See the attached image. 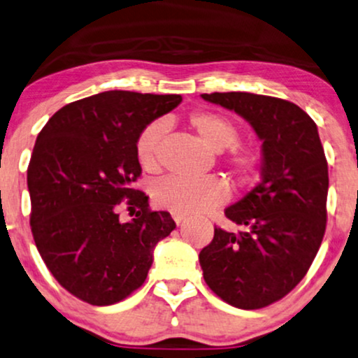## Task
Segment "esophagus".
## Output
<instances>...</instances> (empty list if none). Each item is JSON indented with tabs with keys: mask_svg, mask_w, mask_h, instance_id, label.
Segmentation results:
<instances>
[{
	"mask_svg": "<svg viewBox=\"0 0 358 358\" xmlns=\"http://www.w3.org/2000/svg\"><path fill=\"white\" fill-rule=\"evenodd\" d=\"M171 218L175 220V223H176V224H180V223H182V221L185 220V215H183V213H176V211H171Z\"/></svg>",
	"mask_w": 358,
	"mask_h": 358,
	"instance_id": "obj_1",
	"label": "esophagus"
}]
</instances>
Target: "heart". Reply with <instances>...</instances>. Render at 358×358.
<instances>
[{"mask_svg":"<svg viewBox=\"0 0 358 358\" xmlns=\"http://www.w3.org/2000/svg\"><path fill=\"white\" fill-rule=\"evenodd\" d=\"M188 125L200 135L211 150L223 152L233 147L239 138V130L231 120L215 112L198 110L188 115ZM164 122H152L138 134L135 142V155L140 166L148 173L158 170V153L165 137ZM224 166L234 183L244 185L255 178L261 166V153L250 145L234 147L224 157ZM229 189L218 176L205 178H166L153 188V201L165 210L192 215L218 208L228 200Z\"/></svg>","mask_w":358,"mask_h":358,"instance_id":"b5f03b06","label":"heart"}]
</instances>
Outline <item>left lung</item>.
Wrapping results in <instances>:
<instances>
[{"mask_svg": "<svg viewBox=\"0 0 358 358\" xmlns=\"http://www.w3.org/2000/svg\"><path fill=\"white\" fill-rule=\"evenodd\" d=\"M246 119L262 140V182L226 208L241 226L200 252L208 287L238 309L287 296L309 271L327 226L329 170L317 125L296 103L251 92L201 94Z\"/></svg>", "mask_w": 358, "mask_h": 358, "instance_id": "8db88e82", "label": "left lung"}]
</instances>
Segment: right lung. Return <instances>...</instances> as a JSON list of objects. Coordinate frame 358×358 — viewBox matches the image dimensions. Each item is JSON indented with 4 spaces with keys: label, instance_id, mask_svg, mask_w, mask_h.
<instances>
[{
    "label": "right lung",
    "instance_id": "right-lung-1",
    "mask_svg": "<svg viewBox=\"0 0 358 358\" xmlns=\"http://www.w3.org/2000/svg\"><path fill=\"white\" fill-rule=\"evenodd\" d=\"M180 102L176 94L107 90L59 108L38 135L28 166L31 231L57 282L87 304L137 291L155 244L175 229L170 213L152 211L134 188L142 173L135 142ZM122 201L136 213L129 224L118 220Z\"/></svg>",
    "mask_w": 358,
    "mask_h": 358
}]
</instances>
